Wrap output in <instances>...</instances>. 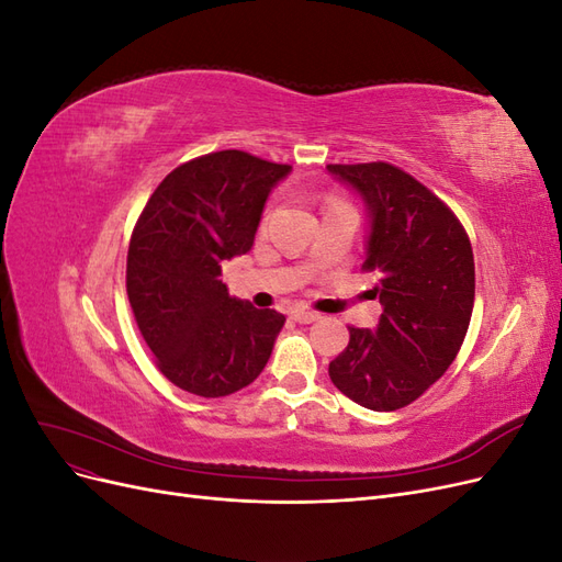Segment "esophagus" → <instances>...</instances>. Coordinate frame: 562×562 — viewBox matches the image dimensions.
I'll list each match as a JSON object with an SVG mask.
<instances>
[{
    "instance_id": "34e87169",
    "label": "esophagus",
    "mask_w": 562,
    "mask_h": 562,
    "mask_svg": "<svg viewBox=\"0 0 562 562\" xmlns=\"http://www.w3.org/2000/svg\"><path fill=\"white\" fill-rule=\"evenodd\" d=\"M291 316L297 321V323H314L321 318V314L316 312H310V310H293Z\"/></svg>"
}]
</instances>
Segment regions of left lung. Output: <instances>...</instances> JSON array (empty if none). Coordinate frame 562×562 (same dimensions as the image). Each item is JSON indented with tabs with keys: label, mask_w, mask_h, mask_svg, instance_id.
<instances>
[{
	"label": "left lung",
	"mask_w": 562,
	"mask_h": 562,
	"mask_svg": "<svg viewBox=\"0 0 562 562\" xmlns=\"http://www.w3.org/2000/svg\"><path fill=\"white\" fill-rule=\"evenodd\" d=\"M372 215L363 271L375 274L378 330L349 326V345L328 366L333 384L368 411L411 405L452 366L475 295L469 234L429 187L386 161L328 164Z\"/></svg>",
	"instance_id": "obj_1"
}]
</instances>
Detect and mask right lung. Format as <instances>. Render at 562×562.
I'll use <instances>...</instances> for the list:
<instances>
[{
    "mask_svg": "<svg viewBox=\"0 0 562 562\" xmlns=\"http://www.w3.org/2000/svg\"><path fill=\"white\" fill-rule=\"evenodd\" d=\"M291 166L241 149L211 151L168 173L133 227L126 293L161 375L194 396L248 386L285 316L234 300L223 262L250 250L269 190Z\"/></svg>",
    "mask_w": 562,
    "mask_h": 562,
    "instance_id": "add662e5",
    "label": "right lung"
}]
</instances>
